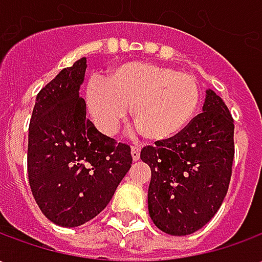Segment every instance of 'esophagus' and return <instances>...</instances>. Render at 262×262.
I'll return each mask as SVG.
<instances>
[{
  "label": "esophagus",
  "mask_w": 262,
  "mask_h": 262,
  "mask_svg": "<svg viewBox=\"0 0 262 262\" xmlns=\"http://www.w3.org/2000/svg\"><path fill=\"white\" fill-rule=\"evenodd\" d=\"M132 159H133V161H137L140 159V147H137V146L132 147Z\"/></svg>",
  "instance_id": "34e87169"
}]
</instances>
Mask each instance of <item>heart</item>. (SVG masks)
<instances>
[{
    "mask_svg": "<svg viewBox=\"0 0 262 262\" xmlns=\"http://www.w3.org/2000/svg\"><path fill=\"white\" fill-rule=\"evenodd\" d=\"M199 99L192 75L146 61L115 66L105 81L94 78L85 88L86 108L102 133L114 135L130 108L132 122L154 143L180 136L192 122Z\"/></svg>",
    "mask_w": 262,
    "mask_h": 262,
    "instance_id": "b5f03b06",
    "label": "heart"
}]
</instances>
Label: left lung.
Instances as JSON below:
<instances>
[{"instance_id":"1","label":"left lung","mask_w":262,"mask_h":262,"mask_svg":"<svg viewBox=\"0 0 262 262\" xmlns=\"http://www.w3.org/2000/svg\"><path fill=\"white\" fill-rule=\"evenodd\" d=\"M202 111L180 136L146 146L140 153L151 170L148 213L171 236H188L206 225L230 184L233 118L212 90H206Z\"/></svg>"}]
</instances>
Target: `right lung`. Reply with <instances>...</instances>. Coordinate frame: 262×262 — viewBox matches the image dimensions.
Instances as JSON below:
<instances>
[{"label": "right lung", "instance_id": "1", "mask_svg": "<svg viewBox=\"0 0 262 262\" xmlns=\"http://www.w3.org/2000/svg\"><path fill=\"white\" fill-rule=\"evenodd\" d=\"M86 59L63 69L37 94L28 139V176L50 222L77 227L106 208L132 164L130 147L86 119L80 86Z\"/></svg>", "mask_w": 262, "mask_h": 262}]
</instances>
